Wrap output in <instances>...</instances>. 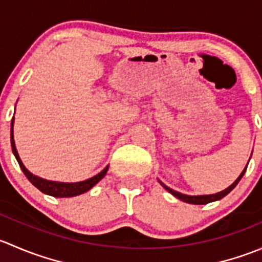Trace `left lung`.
<instances>
[{
    "label": "left lung",
    "mask_w": 262,
    "mask_h": 262,
    "mask_svg": "<svg viewBox=\"0 0 262 262\" xmlns=\"http://www.w3.org/2000/svg\"><path fill=\"white\" fill-rule=\"evenodd\" d=\"M247 168V167H246ZM246 168L244 171H242V173L241 175L238 176V179H237L236 181L233 182V184L231 185V186L229 187H227L226 190H223V191H221V192H216V194H213V195H198V196H190V195H185V194H181V192H178V191H175V190H172V189H170V187H167L166 186L165 184H162V182H161V185H162L163 187H165L166 190H167L168 192H171V194L173 195V196H176L178 198V199H180V200H182V202H185V203H189V204H208V203H212V202H215V200H219V199H222V198H224L226 196L227 194H229V192L232 191V190L234 189V187H236V185L238 184L239 182V180H241L242 179V176L245 175V172H246Z\"/></svg>",
    "instance_id": "left-lung-1"
}]
</instances>
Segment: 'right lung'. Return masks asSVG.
Instances as JSON below:
<instances>
[{
	"mask_svg": "<svg viewBox=\"0 0 262 262\" xmlns=\"http://www.w3.org/2000/svg\"><path fill=\"white\" fill-rule=\"evenodd\" d=\"M12 126H14V118H12L11 121V147H12V152H14L15 157H16L18 165H20L21 170H23L24 175L28 178V180L36 187V189L40 190L41 192L44 194H48L52 195V196L55 198H71V196H76V195H80L83 194V192L89 191L92 186L97 184L107 172V168L109 166L104 168L100 173H97L96 176L94 178L89 179V180H84L81 182H55V181H48V180H44V179L38 178V176H34L33 173L29 172L26 170L25 166L23 165L21 162L20 157H18V153L16 150V147H15V141H14V132H12Z\"/></svg>",
	"mask_w": 262,
	"mask_h": 262,
	"instance_id": "obj_1",
	"label": "right lung"
}]
</instances>
